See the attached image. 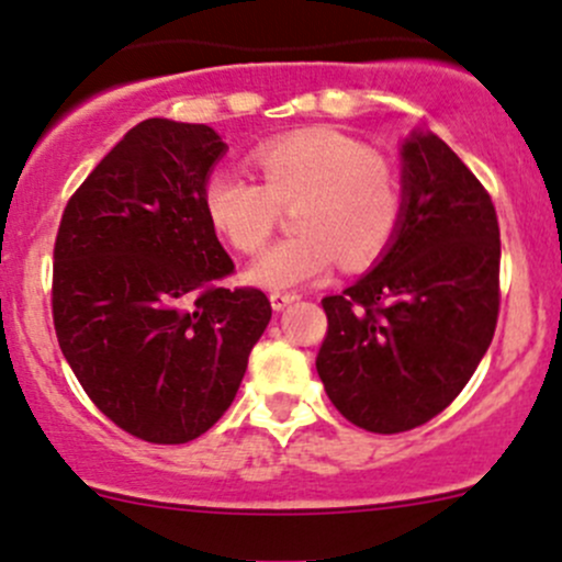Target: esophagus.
<instances>
[{"label":"esophagus","instance_id":"obj_1","mask_svg":"<svg viewBox=\"0 0 562 562\" xmlns=\"http://www.w3.org/2000/svg\"><path fill=\"white\" fill-rule=\"evenodd\" d=\"M296 299H299L296 293H280V291L269 293V302H271V307H274V310H285L288 304H293Z\"/></svg>","mask_w":562,"mask_h":562}]
</instances>
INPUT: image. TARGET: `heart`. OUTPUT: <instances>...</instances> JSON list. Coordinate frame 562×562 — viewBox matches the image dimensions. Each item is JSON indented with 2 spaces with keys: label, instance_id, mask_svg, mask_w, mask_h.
Masks as SVG:
<instances>
[{
  "label": "heart",
  "instance_id": "b5f03b06",
  "mask_svg": "<svg viewBox=\"0 0 562 562\" xmlns=\"http://www.w3.org/2000/svg\"><path fill=\"white\" fill-rule=\"evenodd\" d=\"M260 181L239 168H217L203 184L214 228L239 252L271 239L280 206H291L296 234L260 255L249 280L263 288L310 285L331 274L337 255L348 269L386 252L402 225L405 187L396 162L353 135L307 127L255 146Z\"/></svg>",
  "mask_w": 562,
  "mask_h": 562
}]
</instances>
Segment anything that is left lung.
<instances>
[{
  "mask_svg": "<svg viewBox=\"0 0 562 562\" xmlns=\"http://www.w3.org/2000/svg\"><path fill=\"white\" fill-rule=\"evenodd\" d=\"M405 212L381 263L323 299L317 375L356 427L416 429L468 386L501 313V228L473 171L432 133L402 146Z\"/></svg>",
  "mask_w": 562,
  "mask_h": 562,
  "instance_id": "left-lung-1",
  "label": "left lung"
}]
</instances>
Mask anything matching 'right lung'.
<instances>
[{
    "mask_svg": "<svg viewBox=\"0 0 562 562\" xmlns=\"http://www.w3.org/2000/svg\"><path fill=\"white\" fill-rule=\"evenodd\" d=\"M223 151L206 124L146 119L72 192L56 231L61 353L89 400L146 443L212 429L271 321L263 291L223 285L234 260L203 206Z\"/></svg>",
    "mask_w": 562,
    "mask_h": 562,
    "instance_id": "1",
    "label": "right lung"
}]
</instances>
